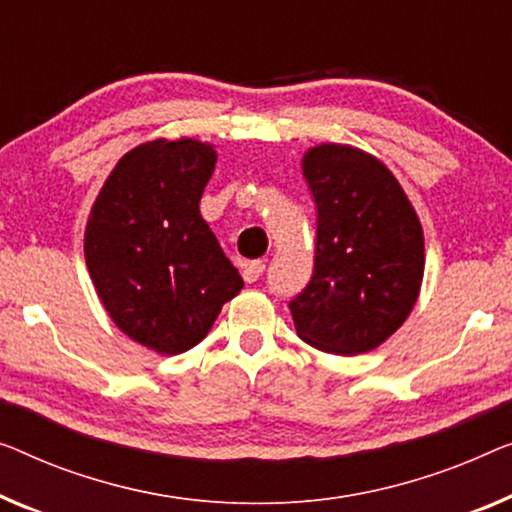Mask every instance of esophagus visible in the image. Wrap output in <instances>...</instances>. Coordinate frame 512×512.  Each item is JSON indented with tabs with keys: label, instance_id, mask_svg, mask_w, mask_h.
I'll return each mask as SVG.
<instances>
[{
	"label": "esophagus",
	"instance_id": "1",
	"mask_svg": "<svg viewBox=\"0 0 512 512\" xmlns=\"http://www.w3.org/2000/svg\"><path fill=\"white\" fill-rule=\"evenodd\" d=\"M262 273H264V262H259V259H257V262H250V264L243 266L241 276L246 282H257L259 278H262Z\"/></svg>",
	"mask_w": 512,
	"mask_h": 512
}]
</instances>
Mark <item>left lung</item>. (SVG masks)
<instances>
[{"label": "left lung", "instance_id": "left-lung-1", "mask_svg": "<svg viewBox=\"0 0 512 512\" xmlns=\"http://www.w3.org/2000/svg\"><path fill=\"white\" fill-rule=\"evenodd\" d=\"M317 207L315 271L289 301L299 338L329 354L370 352L400 329L421 292L423 227L393 172L361 149L303 156Z\"/></svg>", "mask_w": 512, "mask_h": 512}]
</instances>
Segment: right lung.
Returning a JSON list of instances; mask_svg holds the SVG:
<instances>
[{"mask_svg": "<svg viewBox=\"0 0 512 512\" xmlns=\"http://www.w3.org/2000/svg\"><path fill=\"white\" fill-rule=\"evenodd\" d=\"M211 144L154 140L119 160L85 230V259L112 322L158 354L204 340L243 280L200 213Z\"/></svg>", "mask_w": 512, "mask_h": 512, "instance_id": "right-lung-1", "label": "right lung"}]
</instances>
